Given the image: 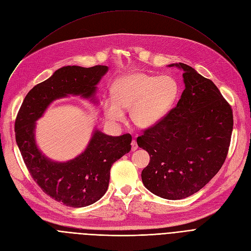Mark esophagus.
Masks as SVG:
<instances>
[{"label":"esophagus","instance_id":"1","mask_svg":"<svg viewBox=\"0 0 251 251\" xmlns=\"http://www.w3.org/2000/svg\"><path fill=\"white\" fill-rule=\"evenodd\" d=\"M138 149V146H137V142L135 140H132V142H131V150H132L133 151H136Z\"/></svg>","mask_w":251,"mask_h":251}]
</instances>
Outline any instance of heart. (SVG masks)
<instances>
[{
    "mask_svg": "<svg viewBox=\"0 0 251 251\" xmlns=\"http://www.w3.org/2000/svg\"><path fill=\"white\" fill-rule=\"evenodd\" d=\"M113 94L114 97L102 100L108 120L121 122L123 110L130 109L132 123L140 129H149L162 121L172 109L179 95V84L172 76L135 71L118 78Z\"/></svg>",
    "mask_w": 251,
    "mask_h": 251,
    "instance_id": "heart-1",
    "label": "heart"
}]
</instances>
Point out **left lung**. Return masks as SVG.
Masks as SVG:
<instances>
[{
	"label": "left lung",
	"instance_id": "1",
	"mask_svg": "<svg viewBox=\"0 0 251 251\" xmlns=\"http://www.w3.org/2000/svg\"><path fill=\"white\" fill-rule=\"evenodd\" d=\"M183 70L185 89L162 121L137 137L151 156L141 172L143 185L162 199L177 201L200 191L219 172L233 130L230 104L219 88L190 66Z\"/></svg>",
	"mask_w": 251,
	"mask_h": 251
}]
</instances>
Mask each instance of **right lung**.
Segmentation results:
<instances>
[{
  "instance_id": "right-lung-1",
  "label": "right lung",
  "mask_w": 251,
  "mask_h": 251,
  "mask_svg": "<svg viewBox=\"0 0 251 251\" xmlns=\"http://www.w3.org/2000/svg\"><path fill=\"white\" fill-rule=\"evenodd\" d=\"M108 71L109 67L101 65L58 69L28 92L16 118V142L30 175L45 193L67 206L83 207L101 199L109 187L112 165L131 151L132 137L110 136L95 128L80 154L67 162H57L39 150L36 121L51 102L69 96L98 104L97 85Z\"/></svg>"
}]
</instances>
